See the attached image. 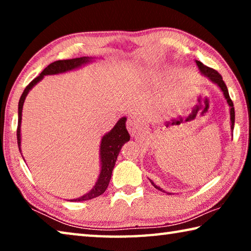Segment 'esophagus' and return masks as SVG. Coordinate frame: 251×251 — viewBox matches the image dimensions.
Returning a JSON list of instances; mask_svg holds the SVG:
<instances>
[{
  "label": "esophagus",
  "instance_id": "obj_1",
  "mask_svg": "<svg viewBox=\"0 0 251 251\" xmlns=\"http://www.w3.org/2000/svg\"><path fill=\"white\" fill-rule=\"evenodd\" d=\"M126 126L131 137H136V136L139 134V131H141V126H139L137 122L135 120H131V118H129V120L127 121Z\"/></svg>",
  "mask_w": 251,
  "mask_h": 251
}]
</instances>
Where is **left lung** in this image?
Returning <instances> with one entry per match:
<instances>
[{"instance_id":"left-lung-1","label":"left lung","mask_w":251,"mask_h":251,"mask_svg":"<svg viewBox=\"0 0 251 251\" xmlns=\"http://www.w3.org/2000/svg\"><path fill=\"white\" fill-rule=\"evenodd\" d=\"M196 65L198 66V70H199V72H201L202 75H205L206 77L209 78L212 83L217 85V86L220 88V90H222L223 94L225 96V99H226V100H227V104L229 105V107H230V109H229V113H230V128L232 130L233 129V125H235V108H233V103H232V100H230V97H229V93H228V90H227V86H226V84H225V82L223 80L222 75H220L217 71H215V70L210 69V67L203 65L202 63L199 62V61H196ZM150 181L151 182V185L154 186L156 189L160 190V192H165V190L161 189L160 187L155 185L154 181L151 180V179H150ZM167 194H171V193H167Z\"/></svg>"}]
</instances>
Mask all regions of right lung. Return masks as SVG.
<instances>
[{
    "label": "right lung",
    "instance_id": "obj_1",
    "mask_svg": "<svg viewBox=\"0 0 251 251\" xmlns=\"http://www.w3.org/2000/svg\"><path fill=\"white\" fill-rule=\"evenodd\" d=\"M93 59H94V57L83 56V57H77V58L62 59V61L53 62L50 63L48 67H45L44 71L27 85L19 101V123H18V130H16V135H18V145H19L20 152H21V123H22V110H23L24 100L26 99L28 92L31 91L32 88L40 82V80L43 79L44 76L62 74L73 70H77L79 67H82L84 65L88 64V63L93 62ZM129 139H130V136L126 129V117H122L121 120L116 123V125L113 127V129L109 130L107 134H105L103 137H101L100 146V172L94 187H93L87 194H85L83 196H80L76 199H71L70 201H90V199L100 196V195L105 192L109 184L113 169H114V166H115L117 156L120 154L122 146L124 145L126 142H128ZM21 155H22V152H21Z\"/></svg>",
    "mask_w": 251,
    "mask_h": 251
}]
</instances>
